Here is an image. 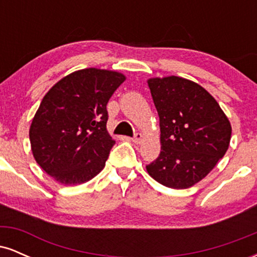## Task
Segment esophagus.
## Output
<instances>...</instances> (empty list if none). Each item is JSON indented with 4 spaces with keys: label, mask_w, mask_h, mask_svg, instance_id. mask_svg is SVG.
Masks as SVG:
<instances>
[{
    "label": "esophagus",
    "mask_w": 257,
    "mask_h": 257,
    "mask_svg": "<svg viewBox=\"0 0 257 257\" xmlns=\"http://www.w3.org/2000/svg\"><path fill=\"white\" fill-rule=\"evenodd\" d=\"M132 141L134 144H141V141H143V134H141V133H137V134L134 135V138L132 139Z\"/></svg>",
    "instance_id": "obj_1"
}]
</instances>
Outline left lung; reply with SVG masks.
Returning <instances> with one entry per match:
<instances>
[{"label": "left lung", "instance_id": "obj_1", "mask_svg": "<svg viewBox=\"0 0 257 257\" xmlns=\"http://www.w3.org/2000/svg\"><path fill=\"white\" fill-rule=\"evenodd\" d=\"M147 83L161 126V153L147 173L167 187H191L225 156L231 123L216 100L190 79L169 76Z\"/></svg>", "mask_w": 257, "mask_h": 257}]
</instances>
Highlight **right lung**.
<instances>
[{
	"label": "right lung",
	"mask_w": 257,
	"mask_h": 257,
	"mask_svg": "<svg viewBox=\"0 0 257 257\" xmlns=\"http://www.w3.org/2000/svg\"><path fill=\"white\" fill-rule=\"evenodd\" d=\"M125 76L95 67L75 71L44 95L32 119V155L63 185L89 181L104 169L116 141L106 129L108 100Z\"/></svg>",
	"instance_id": "add662e5"
}]
</instances>
